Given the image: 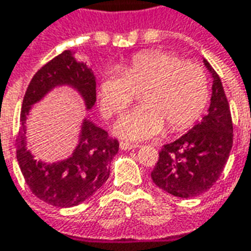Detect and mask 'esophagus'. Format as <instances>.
Listing matches in <instances>:
<instances>
[{"instance_id":"esophagus-1","label":"esophagus","mask_w":251,"mask_h":251,"mask_svg":"<svg viewBox=\"0 0 251 251\" xmlns=\"http://www.w3.org/2000/svg\"><path fill=\"white\" fill-rule=\"evenodd\" d=\"M139 145H134V143H128V142H120V149L124 151L127 150H134V149H138Z\"/></svg>"}]
</instances>
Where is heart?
<instances>
[{"label":"heart","mask_w":251,"mask_h":251,"mask_svg":"<svg viewBox=\"0 0 251 251\" xmlns=\"http://www.w3.org/2000/svg\"><path fill=\"white\" fill-rule=\"evenodd\" d=\"M140 93L142 106L123 115L115 134L123 139L154 138L168 126L170 132L191 127L209 100L205 70L195 62H182L166 51L136 54L122 67L109 70L99 83V101L105 116L124 111Z\"/></svg>","instance_id":"obj_1"}]
</instances>
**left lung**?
Listing matches in <instances>:
<instances>
[{"label": "left lung", "instance_id": "8db88e82", "mask_svg": "<svg viewBox=\"0 0 251 251\" xmlns=\"http://www.w3.org/2000/svg\"><path fill=\"white\" fill-rule=\"evenodd\" d=\"M212 77L211 104L205 116L186 134L165 145L151 172L154 184L176 197H195L214 185L232 147V120L219 75L207 60Z\"/></svg>", "mask_w": 251, "mask_h": 251}]
</instances>
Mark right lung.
<instances>
[{"label": "right lung", "instance_id": "obj_1", "mask_svg": "<svg viewBox=\"0 0 251 251\" xmlns=\"http://www.w3.org/2000/svg\"><path fill=\"white\" fill-rule=\"evenodd\" d=\"M69 86L82 99L86 111L96 104V77L86 63L75 59L66 50L33 75L28 85L20 115V131L16 157L26 185L40 200L51 205L69 208L78 205L105 184L109 166L119 151V142L88 117L81 123L78 143L72 155L58 162L37 161L26 149L25 122L32 105L42 101L54 89Z\"/></svg>", "mask_w": 251, "mask_h": 251}]
</instances>
